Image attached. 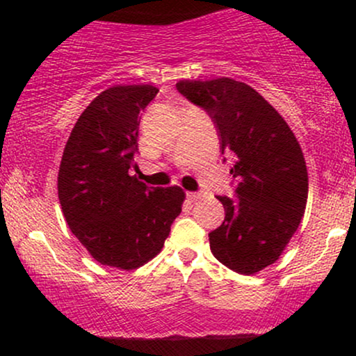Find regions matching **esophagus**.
<instances>
[{
    "mask_svg": "<svg viewBox=\"0 0 356 356\" xmlns=\"http://www.w3.org/2000/svg\"><path fill=\"white\" fill-rule=\"evenodd\" d=\"M187 197H189V201H197V199L204 197L202 192H187Z\"/></svg>",
    "mask_w": 356,
    "mask_h": 356,
    "instance_id": "esophagus-1",
    "label": "esophagus"
}]
</instances>
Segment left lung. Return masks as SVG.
<instances>
[{
	"label": "left lung",
	"mask_w": 356,
	"mask_h": 356,
	"mask_svg": "<svg viewBox=\"0 0 356 356\" xmlns=\"http://www.w3.org/2000/svg\"><path fill=\"white\" fill-rule=\"evenodd\" d=\"M175 88L206 110L220 152L234 161V197L218 195L226 216L209 232L212 254L241 275L261 271L281 256L305 214L308 172L301 147L284 118L246 83L182 80Z\"/></svg>",
	"instance_id": "8db88e82"
}]
</instances>
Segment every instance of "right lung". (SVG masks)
<instances>
[{"label":"right lung","instance_id":"right-lung-1","mask_svg":"<svg viewBox=\"0 0 356 356\" xmlns=\"http://www.w3.org/2000/svg\"><path fill=\"white\" fill-rule=\"evenodd\" d=\"M152 85H118L83 110L65 145L58 199L75 238L107 266L136 269L161 252L181 214V187H150L132 169Z\"/></svg>","mask_w":356,"mask_h":356}]
</instances>
